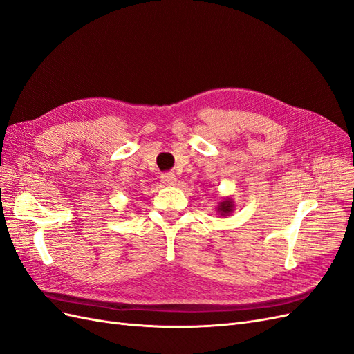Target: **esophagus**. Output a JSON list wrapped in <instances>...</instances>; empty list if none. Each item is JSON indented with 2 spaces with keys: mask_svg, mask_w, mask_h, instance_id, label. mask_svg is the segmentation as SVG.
<instances>
[{
  "mask_svg": "<svg viewBox=\"0 0 354 354\" xmlns=\"http://www.w3.org/2000/svg\"><path fill=\"white\" fill-rule=\"evenodd\" d=\"M160 181H162L165 186H174L177 181V177L173 173H164V174H160Z\"/></svg>",
  "mask_w": 354,
  "mask_h": 354,
  "instance_id": "34e87169",
  "label": "esophagus"
}]
</instances>
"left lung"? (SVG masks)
<instances>
[{
	"label": "left lung",
	"mask_w": 354,
	"mask_h": 354,
	"mask_svg": "<svg viewBox=\"0 0 354 354\" xmlns=\"http://www.w3.org/2000/svg\"><path fill=\"white\" fill-rule=\"evenodd\" d=\"M217 211L220 212V216H227L233 211V201L232 199H224L223 202L218 203Z\"/></svg>",
	"instance_id": "8db88e82"
}]
</instances>
